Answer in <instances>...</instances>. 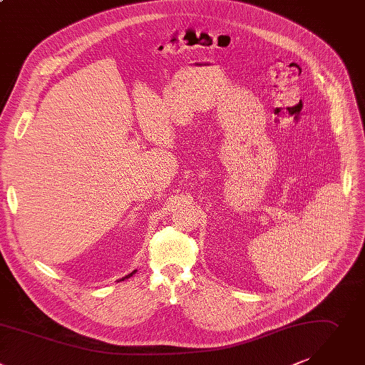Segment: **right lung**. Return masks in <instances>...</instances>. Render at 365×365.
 I'll return each instance as SVG.
<instances>
[{
  "instance_id": "right-lung-1",
  "label": "right lung",
  "mask_w": 365,
  "mask_h": 365,
  "mask_svg": "<svg viewBox=\"0 0 365 365\" xmlns=\"http://www.w3.org/2000/svg\"><path fill=\"white\" fill-rule=\"evenodd\" d=\"M135 272H136V270H133V272H132V273H130V274H128V276H125V277H122V280H125V279H128V277H130V276H132V274H133V273H135Z\"/></svg>"
}]
</instances>
